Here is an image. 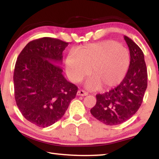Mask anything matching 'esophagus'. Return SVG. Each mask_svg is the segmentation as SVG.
Instances as JSON below:
<instances>
[{"label":"esophagus","mask_w":159,"mask_h":159,"mask_svg":"<svg viewBox=\"0 0 159 159\" xmlns=\"http://www.w3.org/2000/svg\"><path fill=\"white\" fill-rule=\"evenodd\" d=\"M88 93L86 92L85 90H80L77 92V95L78 96H86L88 95Z\"/></svg>","instance_id":"1"}]
</instances>
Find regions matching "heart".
Here are the masks:
<instances>
[{"instance_id": "heart-1", "label": "heart", "mask_w": 159, "mask_h": 159, "mask_svg": "<svg viewBox=\"0 0 159 159\" xmlns=\"http://www.w3.org/2000/svg\"><path fill=\"white\" fill-rule=\"evenodd\" d=\"M130 65V54L125 48L111 41L91 43L70 52L66 69L70 79L79 82L89 73L86 83L90 90L105 89L118 85L124 79Z\"/></svg>"}]
</instances>
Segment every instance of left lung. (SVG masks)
Instances as JSON below:
<instances>
[{
	"instance_id": "obj_1",
	"label": "left lung",
	"mask_w": 159,
	"mask_h": 159,
	"mask_svg": "<svg viewBox=\"0 0 159 159\" xmlns=\"http://www.w3.org/2000/svg\"><path fill=\"white\" fill-rule=\"evenodd\" d=\"M124 39L130 50V61L122 82L114 89L96 95L97 102L90 109L94 117L109 125H118L138 111L147 87V70L144 53L128 36Z\"/></svg>"
}]
</instances>
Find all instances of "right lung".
Masks as SVG:
<instances>
[{"label":"right lung","instance_id":"1","mask_svg":"<svg viewBox=\"0 0 159 159\" xmlns=\"http://www.w3.org/2000/svg\"><path fill=\"white\" fill-rule=\"evenodd\" d=\"M68 45L49 37L34 40L16 61V103L23 116L39 127H48L60 120L76 95L77 86L67 81L60 66Z\"/></svg>","mask_w":159,"mask_h":159}]
</instances>
